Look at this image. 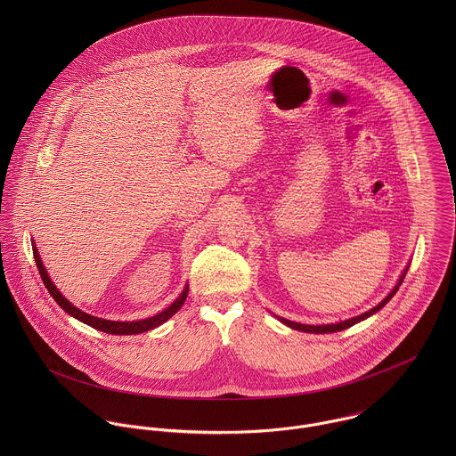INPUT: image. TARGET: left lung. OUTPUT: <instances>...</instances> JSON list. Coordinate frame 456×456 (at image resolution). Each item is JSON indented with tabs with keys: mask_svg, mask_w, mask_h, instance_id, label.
<instances>
[{
	"mask_svg": "<svg viewBox=\"0 0 456 456\" xmlns=\"http://www.w3.org/2000/svg\"><path fill=\"white\" fill-rule=\"evenodd\" d=\"M403 275H405V272H403ZM403 275L400 277V281H398V284L395 286V289L391 291L390 295H388V297H387L379 305H376V307H374V309H370L369 313H363V314H360V316H356V318H351V320H347V322H340V323H333V325H302V323H293V322L284 320V318H277V320H279L281 323L289 326V328H295V330H300V331H307V333H333V331L346 330V328L356 325V323H360L362 320H365V318L372 316V314H374V313H378L379 309H383V307L390 302L391 298H393V295L396 293L398 286H400V284H402V281H403Z\"/></svg>",
	"mask_w": 456,
	"mask_h": 456,
	"instance_id": "obj_1",
	"label": "left lung"
}]
</instances>
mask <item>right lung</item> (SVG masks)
Returning <instances> with one entry per match:
<instances>
[{
	"label": "right lung",
	"instance_id": "1",
	"mask_svg": "<svg viewBox=\"0 0 456 456\" xmlns=\"http://www.w3.org/2000/svg\"><path fill=\"white\" fill-rule=\"evenodd\" d=\"M33 256H35L37 268H38V272H40V277H42V281H44L47 291L53 295V298L58 302V305H60L61 309H65V313H68V314L73 316V318H77L78 322L86 323V325L93 326V328H96V330H100V331H105V333H112V335H133V333H142V331L152 330V328L165 323L167 320H170V318L183 307V304H184V300H186V297H188V291H190V288L186 286V289L183 291V295H181L172 305H168L163 313H159V314H156V316H152V318H147V320H142V322H125V323H123V322H109V320H102V318H94V316H91V314H86V313H82L80 309H77L71 302H68L65 297L58 291V288L53 284V281L49 279V273H47L45 266L42 265V260H40V255H38V249H37V248L33 249Z\"/></svg>",
	"mask_w": 456,
	"mask_h": 456
}]
</instances>
